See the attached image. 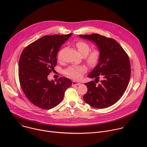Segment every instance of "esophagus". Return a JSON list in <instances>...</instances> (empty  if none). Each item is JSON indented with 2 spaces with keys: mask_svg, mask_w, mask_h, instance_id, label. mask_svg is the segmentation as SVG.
Instances as JSON below:
<instances>
[{
  "mask_svg": "<svg viewBox=\"0 0 147 147\" xmlns=\"http://www.w3.org/2000/svg\"><path fill=\"white\" fill-rule=\"evenodd\" d=\"M72 84H73V86H80L81 84V83H80L78 82H77V81H73Z\"/></svg>",
  "mask_w": 147,
  "mask_h": 147,
  "instance_id": "1",
  "label": "esophagus"
}]
</instances>
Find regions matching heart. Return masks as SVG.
I'll use <instances>...</instances> for the list:
<instances>
[{
  "label": "heart",
  "mask_w": 147,
  "mask_h": 147,
  "mask_svg": "<svg viewBox=\"0 0 147 147\" xmlns=\"http://www.w3.org/2000/svg\"><path fill=\"white\" fill-rule=\"evenodd\" d=\"M76 47L82 56H86V60L89 66H94L97 63L99 58V51L98 49H94L89 53L90 45L83 41H78L77 42ZM58 58L61 59V52L59 53ZM86 71L87 68L84 66H74L67 68L65 71V74L71 78L79 80Z\"/></svg>",
  "instance_id": "heart-1"
}]
</instances>
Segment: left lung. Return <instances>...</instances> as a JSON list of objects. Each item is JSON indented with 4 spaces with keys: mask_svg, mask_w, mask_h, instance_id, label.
I'll return each instance as SVG.
<instances>
[{
    "mask_svg": "<svg viewBox=\"0 0 147 147\" xmlns=\"http://www.w3.org/2000/svg\"><path fill=\"white\" fill-rule=\"evenodd\" d=\"M79 36L92 42L99 51L98 63L88 77L95 78V81L102 78L98 85L94 81L85 84L88 91L83 96L84 100L95 108H108L121 98L128 86L131 74L129 56L112 38L97 34Z\"/></svg>",
    "mask_w": 147,
    "mask_h": 147,
    "instance_id": "left-lung-1",
    "label": "left lung"
}]
</instances>
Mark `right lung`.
<instances>
[{
	"label": "right lung",
	"mask_w": 147,
	"mask_h": 147,
	"mask_svg": "<svg viewBox=\"0 0 147 147\" xmlns=\"http://www.w3.org/2000/svg\"><path fill=\"white\" fill-rule=\"evenodd\" d=\"M72 35L44 36L28 45L22 52L18 63V77L23 92L35 106L52 109L63 99L65 91L72 85L63 77L49 81L48 76L57 64V55L61 45Z\"/></svg>",
	"instance_id": "add662e5"
}]
</instances>
